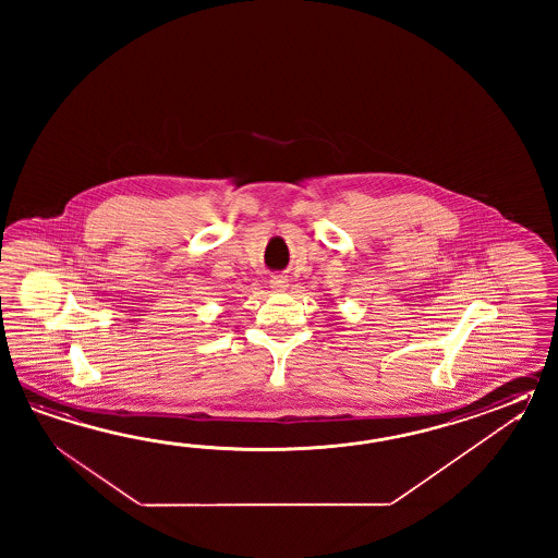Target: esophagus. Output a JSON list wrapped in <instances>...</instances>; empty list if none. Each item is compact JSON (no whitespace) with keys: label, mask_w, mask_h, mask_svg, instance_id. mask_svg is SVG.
<instances>
[{"label":"esophagus","mask_w":558,"mask_h":558,"mask_svg":"<svg viewBox=\"0 0 558 558\" xmlns=\"http://www.w3.org/2000/svg\"><path fill=\"white\" fill-rule=\"evenodd\" d=\"M269 287L274 291H284L289 287V279L283 277V275H275V277H271V281H269Z\"/></svg>","instance_id":"1"}]
</instances>
